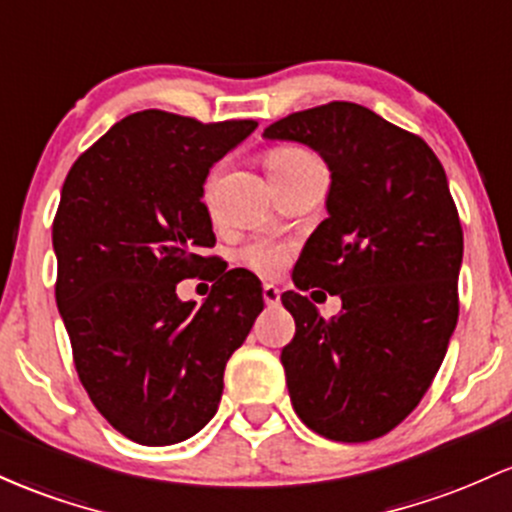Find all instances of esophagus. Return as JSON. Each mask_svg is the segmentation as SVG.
Returning <instances> with one entry per match:
<instances>
[{
    "label": "esophagus",
    "mask_w": 512,
    "mask_h": 512,
    "mask_svg": "<svg viewBox=\"0 0 512 512\" xmlns=\"http://www.w3.org/2000/svg\"><path fill=\"white\" fill-rule=\"evenodd\" d=\"M262 299H265L269 308L279 306V301H282V291H279L274 284H265L262 286Z\"/></svg>",
    "instance_id": "obj_1"
}]
</instances>
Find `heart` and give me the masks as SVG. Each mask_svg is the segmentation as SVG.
<instances>
[{
	"instance_id": "obj_1",
	"label": "heart",
	"mask_w": 512,
	"mask_h": 512,
	"mask_svg": "<svg viewBox=\"0 0 512 512\" xmlns=\"http://www.w3.org/2000/svg\"><path fill=\"white\" fill-rule=\"evenodd\" d=\"M318 165V160L308 150L299 148V145H282V148H274L272 153L267 155V167L269 174H272L274 184L284 182V179L294 177L306 167ZM218 179V170H213L206 179V199H209L213 192V184ZM240 262L245 267H250L252 272L262 274V277H274L279 274L286 265V247L279 243H272V240H252L247 243L243 250H240Z\"/></svg>"
}]
</instances>
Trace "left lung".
<instances>
[{
  "label": "left lung",
  "mask_w": 512,
  "mask_h": 512,
  "mask_svg": "<svg viewBox=\"0 0 512 512\" xmlns=\"http://www.w3.org/2000/svg\"><path fill=\"white\" fill-rule=\"evenodd\" d=\"M330 170L328 218L294 267L282 350L294 411L318 435L369 442L406 420L430 389L459 318L464 235L445 167L415 133L367 106L330 101L265 128ZM320 285L343 311L323 319L300 291Z\"/></svg>",
  "instance_id": "obj_1"
}]
</instances>
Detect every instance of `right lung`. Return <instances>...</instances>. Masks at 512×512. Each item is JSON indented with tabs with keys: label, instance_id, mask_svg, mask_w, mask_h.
Returning a JSON list of instances; mask_svg holds the SVG:
<instances>
[{
	"label": "right lung",
	"instance_id": "add662e5",
	"mask_svg": "<svg viewBox=\"0 0 512 512\" xmlns=\"http://www.w3.org/2000/svg\"><path fill=\"white\" fill-rule=\"evenodd\" d=\"M257 128L160 109L116 123L67 172L53 221L55 301L97 411L138 445L182 442L216 415L226 362L265 308L260 279L209 257L206 174ZM217 284L201 307L182 278Z\"/></svg>",
	"mask_w": 512,
	"mask_h": 512
}]
</instances>
